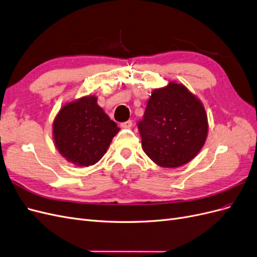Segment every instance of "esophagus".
Wrapping results in <instances>:
<instances>
[{
	"label": "esophagus",
	"instance_id": "esophagus-1",
	"mask_svg": "<svg viewBox=\"0 0 257 257\" xmlns=\"http://www.w3.org/2000/svg\"><path fill=\"white\" fill-rule=\"evenodd\" d=\"M132 125H133V121H132V120H128L126 122L121 123V127H123V128H131Z\"/></svg>",
	"mask_w": 257,
	"mask_h": 257
}]
</instances>
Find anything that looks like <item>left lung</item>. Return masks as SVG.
<instances>
[{"label":"left lung","mask_w":257,"mask_h":257,"mask_svg":"<svg viewBox=\"0 0 257 257\" xmlns=\"http://www.w3.org/2000/svg\"><path fill=\"white\" fill-rule=\"evenodd\" d=\"M138 130L148 157L161 167L176 168L193 160L204 147L207 113L188 88L170 81L152 91Z\"/></svg>","instance_id":"1"}]
</instances>
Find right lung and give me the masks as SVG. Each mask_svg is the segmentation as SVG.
Wrapping results in <instances>:
<instances>
[{
  "label": "right lung",
  "mask_w": 257,
  "mask_h": 257,
  "mask_svg": "<svg viewBox=\"0 0 257 257\" xmlns=\"http://www.w3.org/2000/svg\"><path fill=\"white\" fill-rule=\"evenodd\" d=\"M119 131L94 95L65 104L52 123L54 145L62 157L85 167L103 158Z\"/></svg>",
  "instance_id": "obj_1"
}]
</instances>
